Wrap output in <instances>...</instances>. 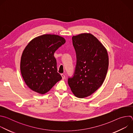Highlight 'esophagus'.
<instances>
[{"mask_svg": "<svg viewBox=\"0 0 133 133\" xmlns=\"http://www.w3.org/2000/svg\"><path fill=\"white\" fill-rule=\"evenodd\" d=\"M61 76H62L63 79H65V75H64L63 74H61Z\"/></svg>", "mask_w": 133, "mask_h": 133, "instance_id": "34e87169", "label": "esophagus"}]
</instances>
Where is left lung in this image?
<instances>
[{
  "instance_id": "1",
  "label": "left lung",
  "mask_w": 133,
  "mask_h": 133,
  "mask_svg": "<svg viewBox=\"0 0 133 133\" xmlns=\"http://www.w3.org/2000/svg\"><path fill=\"white\" fill-rule=\"evenodd\" d=\"M76 54V65L68 83L74 95L88 97L103 84L107 72L109 60L106 49L91 34L84 33L72 37Z\"/></svg>"
}]
</instances>
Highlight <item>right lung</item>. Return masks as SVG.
<instances>
[{
  "mask_svg": "<svg viewBox=\"0 0 133 133\" xmlns=\"http://www.w3.org/2000/svg\"><path fill=\"white\" fill-rule=\"evenodd\" d=\"M65 42L61 36L45 34L35 38L25 47L21 71L25 83L32 90L44 94L62 79L54 54Z\"/></svg>",
  "mask_w": 133,
  "mask_h": 133,
  "instance_id": "right-lung-1",
  "label": "right lung"
}]
</instances>
